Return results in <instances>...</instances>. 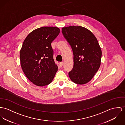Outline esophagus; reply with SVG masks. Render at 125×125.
<instances>
[{
  "label": "esophagus",
  "mask_w": 125,
  "mask_h": 125,
  "mask_svg": "<svg viewBox=\"0 0 125 125\" xmlns=\"http://www.w3.org/2000/svg\"><path fill=\"white\" fill-rule=\"evenodd\" d=\"M63 65H64V62H60L59 65H60V67H62V66H63Z\"/></svg>",
  "instance_id": "34e87169"
}]
</instances>
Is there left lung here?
Instances as JSON below:
<instances>
[{"label":"left lung","instance_id":"left-lung-1","mask_svg":"<svg viewBox=\"0 0 125 125\" xmlns=\"http://www.w3.org/2000/svg\"><path fill=\"white\" fill-rule=\"evenodd\" d=\"M62 32L74 55V67L69 77L77 84H85L92 79L101 65L102 51L98 41L90 30L81 26L64 27Z\"/></svg>","mask_w":125,"mask_h":125}]
</instances>
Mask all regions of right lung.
I'll return each mask as SVG.
<instances>
[{"mask_svg":"<svg viewBox=\"0 0 125 125\" xmlns=\"http://www.w3.org/2000/svg\"><path fill=\"white\" fill-rule=\"evenodd\" d=\"M59 32L57 27L39 28L30 32L23 42L19 55L21 67L29 80L36 86L49 84L58 71L51 43Z\"/></svg>","mask_w":125,"mask_h":125,"instance_id":"obj_1","label":"right lung"}]
</instances>
